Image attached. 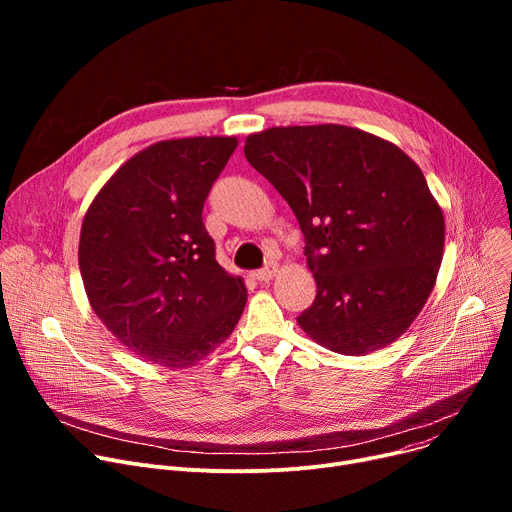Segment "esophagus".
<instances>
[{"mask_svg":"<svg viewBox=\"0 0 512 512\" xmlns=\"http://www.w3.org/2000/svg\"><path fill=\"white\" fill-rule=\"evenodd\" d=\"M276 272H278V265L270 263L267 267H263V270H257L253 276H255L259 282H270V280L276 276Z\"/></svg>","mask_w":512,"mask_h":512,"instance_id":"1","label":"esophagus"}]
</instances>
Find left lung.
<instances>
[{
    "instance_id": "left-lung-1",
    "label": "left lung",
    "mask_w": 512,
    "mask_h": 512,
    "mask_svg": "<svg viewBox=\"0 0 512 512\" xmlns=\"http://www.w3.org/2000/svg\"><path fill=\"white\" fill-rule=\"evenodd\" d=\"M245 157L276 186L307 240L317 294L297 317L303 332L353 357L405 334L444 255V213L415 161L342 124L249 134Z\"/></svg>"
}]
</instances>
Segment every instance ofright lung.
I'll return each mask as SVG.
<instances>
[{
  "instance_id": "add662e5",
  "label": "right lung",
  "mask_w": 512,
  "mask_h": 512,
  "mask_svg": "<svg viewBox=\"0 0 512 512\" xmlns=\"http://www.w3.org/2000/svg\"><path fill=\"white\" fill-rule=\"evenodd\" d=\"M234 137L149 145L107 180L78 242L95 315L128 351L168 369L191 367L236 328L247 303L240 276L215 261L203 203Z\"/></svg>"
}]
</instances>
